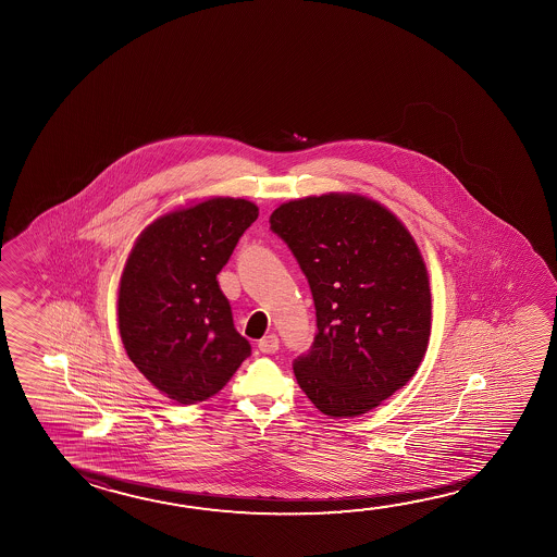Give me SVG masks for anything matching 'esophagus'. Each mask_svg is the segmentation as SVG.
<instances>
[{
  "instance_id": "esophagus-1",
  "label": "esophagus",
  "mask_w": 557,
  "mask_h": 557,
  "mask_svg": "<svg viewBox=\"0 0 557 557\" xmlns=\"http://www.w3.org/2000/svg\"><path fill=\"white\" fill-rule=\"evenodd\" d=\"M258 348L264 354H274L280 348V338L275 334H265L264 338L258 342Z\"/></svg>"
}]
</instances>
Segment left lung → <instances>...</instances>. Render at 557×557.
<instances>
[{
	"label": "left lung",
	"instance_id": "1",
	"mask_svg": "<svg viewBox=\"0 0 557 557\" xmlns=\"http://www.w3.org/2000/svg\"><path fill=\"white\" fill-rule=\"evenodd\" d=\"M285 240L311 285L317 336L293 371L326 417L375 409L409 383L432 324L429 272L407 226L370 197L324 194L275 209Z\"/></svg>",
	"mask_w": 557,
	"mask_h": 557
}]
</instances>
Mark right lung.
Returning a JSON list of instances; mask_svg holds the SVG:
<instances>
[{"label": "right lung", "mask_w": 557, "mask_h": 557, "mask_svg": "<svg viewBox=\"0 0 557 557\" xmlns=\"http://www.w3.org/2000/svg\"><path fill=\"white\" fill-rule=\"evenodd\" d=\"M258 219L248 199L209 197L158 216L119 282V334L131 361L180 405L213 397L250 356L216 274Z\"/></svg>", "instance_id": "obj_1"}]
</instances>
